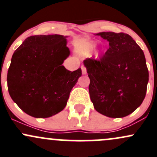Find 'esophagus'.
Segmentation results:
<instances>
[{
    "label": "esophagus",
    "mask_w": 157,
    "mask_h": 157,
    "mask_svg": "<svg viewBox=\"0 0 157 157\" xmlns=\"http://www.w3.org/2000/svg\"><path fill=\"white\" fill-rule=\"evenodd\" d=\"M81 69H82V75H86L87 71H86V68L85 66H81Z\"/></svg>",
    "instance_id": "esophagus-1"
}]
</instances>
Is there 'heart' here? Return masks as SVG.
<instances>
[{
  "mask_svg": "<svg viewBox=\"0 0 157 157\" xmlns=\"http://www.w3.org/2000/svg\"><path fill=\"white\" fill-rule=\"evenodd\" d=\"M95 48V44L94 43H89V44H87V47H86V49L87 50H93L94 48Z\"/></svg>",
  "mask_w": 157,
  "mask_h": 157,
  "instance_id": "heart-1",
  "label": "heart"
}]
</instances>
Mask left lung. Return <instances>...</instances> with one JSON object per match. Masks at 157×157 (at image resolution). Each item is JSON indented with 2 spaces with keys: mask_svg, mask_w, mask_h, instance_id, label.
<instances>
[{
  "mask_svg": "<svg viewBox=\"0 0 157 157\" xmlns=\"http://www.w3.org/2000/svg\"><path fill=\"white\" fill-rule=\"evenodd\" d=\"M109 47L99 59L84 60L90 79L89 91L94 109L109 118H123L142 104L147 91L148 69L141 48L124 33L97 34Z\"/></svg>",
  "mask_w": 157,
  "mask_h": 157,
  "instance_id": "1",
  "label": "left lung"
}]
</instances>
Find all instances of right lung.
<instances>
[{
  "label": "right lung",
  "mask_w": 157,
  "mask_h": 157,
  "mask_svg": "<svg viewBox=\"0 0 157 157\" xmlns=\"http://www.w3.org/2000/svg\"><path fill=\"white\" fill-rule=\"evenodd\" d=\"M65 36H32L15 51L7 73L10 97L25 113L48 118L65 107L72 88L82 75L62 64L69 56Z\"/></svg>",
  "instance_id": "obj_1"
}]
</instances>
